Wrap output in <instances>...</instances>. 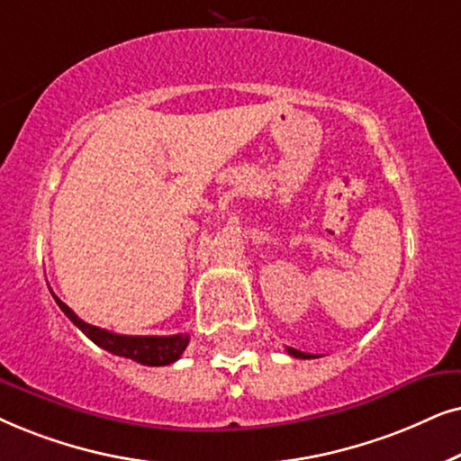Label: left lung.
<instances>
[{
    "mask_svg": "<svg viewBox=\"0 0 461 461\" xmlns=\"http://www.w3.org/2000/svg\"><path fill=\"white\" fill-rule=\"evenodd\" d=\"M286 352L291 354V356H294V358H316V356L305 354V352H299V349H294V348H286Z\"/></svg>",
    "mask_w": 461,
    "mask_h": 461,
    "instance_id": "1",
    "label": "left lung"
}]
</instances>
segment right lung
<instances>
[{
  "mask_svg": "<svg viewBox=\"0 0 461 461\" xmlns=\"http://www.w3.org/2000/svg\"><path fill=\"white\" fill-rule=\"evenodd\" d=\"M54 302L59 303V308L65 312V316L88 337L90 341H95L98 348L107 349L115 356H124V358L137 360L140 365L147 366H164L175 363L181 358V354L185 352L189 335H118L112 330L92 327V324L84 322L69 305L60 302L57 294H52Z\"/></svg>",
  "mask_w": 461,
  "mask_h": 461,
  "instance_id": "right-lung-1",
  "label": "right lung"
}]
</instances>
